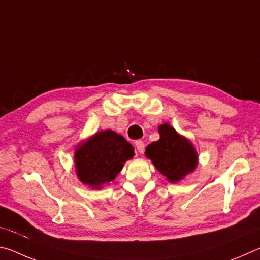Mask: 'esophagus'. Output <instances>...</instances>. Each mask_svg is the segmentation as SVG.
I'll list each match as a JSON object with an SVG mask.
<instances>
[{
  "label": "esophagus",
  "mask_w": 260,
  "mask_h": 260,
  "mask_svg": "<svg viewBox=\"0 0 260 260\" xmlns=\"http://www.w3.org/2000/svg\"><path fill=\"white\" fill-rule=\"evenodd\" d=\"M135 148L140 153H143V151H144V142H143V141H141V140L135 141Z\"/></svg>",
  "instance_id": "34e87169"
}]
</instances>
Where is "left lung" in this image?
<instances>
[{"instance_id":"1","label":"left lung","mask_w":260,"mask_h":260,"mask_svg":"<svg viewBox=\"0 0 260 260\" xmlns=\"http://www.w3.org/2000/svg\"><path fill=\"white\" fill-rule=\"evenodd\" d=\"M160 139L149 144L146 156L171 182L192 172L197 165V153L187 139L180 136L169 124L158 127Z\"/></svg>"}]
</instances>
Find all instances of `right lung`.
Instances as JSON below:
<instances>
[{
  "instance_id": "1",
  "label": "right lung",
  "mask_w": 260,
  "mask_h": 260,
  "mask_svg": "<svg viewBox=\"0 0 260 260\" xmlns=\"http://www.w3.org/2000/svg\"><path fill=\"white\" fill-rule=\"evenodd\" d=\"M133 156L134 148L121 135L113 131L100 132L77 149L78 178L89 187L101 188L112 181Z\"/></svg>"
}]
</instances>
